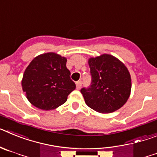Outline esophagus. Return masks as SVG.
<instances>
[{
  "label": "esophagus",
  "mask_w": 157,
  "mask_h": 157,
  "mask_svg": "<svg viewBox=\"0 0 157 157\" xmlns=\"http://www.w3.org/2000/svg\"><path fill=\"white\" fill-rule=\"evenodd\" d=\"M81 87H82V82L81 81L76 82V88H77L78 90H79Z\"/></svg>",
  "instance_id": "1"
}]
</instances>
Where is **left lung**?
<instances>
[{"instance_id":"8db88e82","label":"left lung","mask_w":157,"mask_h":157,"mask_svg":"<svg viewBox=\"0 0 157 157\" xmlns=\"http://www.w3.org/2000/svg\"><path fill=\"white\" fill-rule=\"evenodd\" d=\"M91 83L81 89L85 102L101 113H110L127 102L131 90L128 70L114 56L104 54L89 59Z\"/></svg>"}]
</instances>
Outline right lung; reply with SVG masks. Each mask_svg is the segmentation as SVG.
Wrapping results in <instances>:
<instances>
[{"label":"right lung","mask_w":157,"mask_h":157,"mask_svg":"<svg viewBox=\"0 0 157 157\" xmlns=\"http://www.w3.org/2000/svg\"><path fill=\"white\" fill-rule=\"evenodd\" d=\"M67 59L53 52L34 58L25 70L23 90L34 106L52 110L64 104L75 89L66 67Z\"/></svg>","instance_id":"obj_1"}]
</instances>
